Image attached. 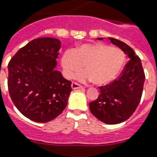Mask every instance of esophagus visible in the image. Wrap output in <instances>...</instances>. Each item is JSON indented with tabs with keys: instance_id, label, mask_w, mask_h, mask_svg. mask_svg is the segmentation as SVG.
<instances>
[{
	"instance_id": "34e87169",
	"label": "esophagus",
	"mask_w": 157,
	"mask_h": 157,
	"mask_svg": "<svg viewBox=\"0 0 157 157\" xmlns=\"http://www.w3.org/2000/svg\"><path fill=\"white\" fill-rule=\"evenodd\" d=\"M71 87H72L73 90H76V89H82V86H81V85H79L78 83H77V82H73L72 83H71Z\"/></svg>"
}]
</instances>
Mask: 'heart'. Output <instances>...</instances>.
Listing matches in <instances>:
<instances>
[{
    "instance_id": "b5f03b06",
    "label": "heart",
    "mask_w": 157,
    "mask_h": 157,
    "mask_svg": "<svg viewBox=\"0 0 157 157\" xmlns=\"http://www.w3.org/2000/svg\"><path fill=\"white\" fill-rule=\"evenodd\" d=\"M61 62L69 78H72L84 66L85 72L78 75V79L82 82L92 80L96 85H105L115 79L121 72L125 55L121 50L105 44H83L74 51L66 50Z\"/></svg>"
}]
</instances>
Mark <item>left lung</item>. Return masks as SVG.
<instances>
[{
    "label": "left lung",
    "instance_id": "8db88e82",
    "mask_svg": "<svg viewBox=\"0 0 157 157\" xmlns=\"http://www.w3.org/2000/svg\"><path fill=\"white\" fill-rule=\"evenodd\" d=\"M109 40L120 48L130 60L118 78L99 87L100 94L89 104V107L100 121L113 125L126 121L135 113L142 97L145 75L140 58L129 45L117 39Z\"/></svg>",
    "mask_w": 157,
    "mask_h": 157
}]
</instances>
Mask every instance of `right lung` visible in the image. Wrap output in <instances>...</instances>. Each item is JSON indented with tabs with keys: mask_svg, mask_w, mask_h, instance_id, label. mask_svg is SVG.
Here are the masks:
<instances>
[{
	"mask_svg": "<svg viewBox=\"0 0 157 157\" xmlns=\"http://www.w3.org/2000/svg\"><path fill=\"white\" fill-rule=\"evenodd\" d=\"M60 48L57 39H35L9 62L10 98L19 112L31 121H52L67 105L71 82L55 70Z\"/></svg>",
	"mask_w": 157,
	"mask_h": 157,
	"instance_id": "right-lung-1",
	"label": "right lung"
}]
</instances>
